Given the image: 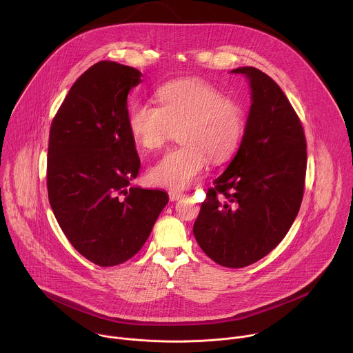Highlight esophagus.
Wrapping results in <instances>:
<instances>
[{"instance_id": "1", "label": "esophagus", "mask_w": 353, "mask_h": 353, "mask_svg": "<svg viewBox=\"0 0 353 353\" xmlns=\"http://www.w3.org/2000/svg\"><path fill=\"white\" fill-rule=\"evenodd\" d=\"M181 196H184V194H183L181 191H177V190H170V191H169V198H170V201H177V199L181 198Z\"/></svg>"}]
</instances>
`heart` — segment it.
<instances>
[{
  "mask_svg": "<svg viewBox=\"0 0 353 353\" xmlns=\"http://www.w3.org/2000/svg\"><path fill=\"white\" fill-rule=\"evenodd\" d=\"M159 105L137 102L128 109L127 127L134 142L158 150L179 128L180 146L149 169V180L168 188H185L212 163L228 161L240 145L244 109L216 85L201 78L172 81L158 90Z\"/></svg>",
  "mask_w": 353,
  "mask_h": 353,
  "instance_id": "obj_1",
  "label": "heart"
}]
</instances>
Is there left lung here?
Wrapping results in <instances>:
<instances>
[{"label": "left lung", "mask_w": 353, "mask_h": 353, "mask_svg": "<svg viewBox=\"0 0 353 353\" xmlns=\"http://www.w3.org/2000/svg\"><path fill=\"white\" fill-rule=\"evenodd\" d=\"M247 77L251 108L236 157L208 188L192 232L216 264L243 268L282 241L305 192L307 143L303 125L279 85L254 67Z\"/></svg>", "instance_id": "8db88e82"}]
</instances>
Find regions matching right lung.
Wrapping results in <instances>:
<instances>
[{
  "label": "right lung",
  "instance_id": "1",
  "mask_svg": "<svg viewBox=\"0 0 353 353\" xmlns=\"http://www.w3.org/2000/svg\"><path fill=\"white\" fill-rule=\"evenodd\" d=\"M141 72L99 61L71 86L50 127L47 192L74 248L99 267L135 256L168 204L161 190L130 187L139 158L127 127V96Z\"/></svg>",
  "mask_w": 353,
  "mask_h": 353
}]
</instances>
